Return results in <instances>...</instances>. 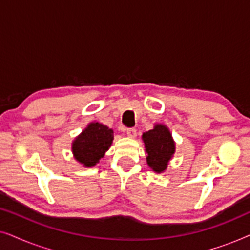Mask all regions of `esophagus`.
Listing matches in <instances>:
<instances>
[{"label": "esophagus", "mask_w": 250, "mask_h": 250, "mask_svg": "<svg viewBox=\"0 0 250 250\" xmlns=\"http://www.w3.org/2000/svg\"><path fill=\"white\" fill-rule=\"evenodd\" d=\"M126 134H127L128 138L135 139L136 138V129L135 128H127L126 129Z\"/></svg>", "instance_id": "esophagus-1"}]
</instances>
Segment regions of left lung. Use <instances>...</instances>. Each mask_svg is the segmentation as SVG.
Instances as JSON below:
<instances>
[{
  "instance_id": "obj_1",
  "label": "left lung",
  "mask_w": 250,
  "mask_h": 250,
  "mask_svg": "<svg viewBox=\"0 0 250 250\" xmlns=\"http://www.w3.org/2000/svg\"><path fill=\"white\" fill-rule=\"evenodd\" d=\"M146 153V164L155 173H164L175 153L174 141L169 128L164 124H155L152 129L142 134Z\"/></svg>"
}]
</instances>
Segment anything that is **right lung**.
I'll return each instance as SVG.
<instances>
[{"mask_svg":"<svg viewBox=\"0 0 250 250\" xmlns=\"http://www.w3.org/2000/svg\"><path fill=\"white\" fill-rule=\"evenodd\" d=\"M114 140V131L101 123L92 122L71 145L74 158L84 167L95 166L104 158Z\"/></svg>","mask_w":250,"mask_h":250,"instance_id":"obj_1","label":"right lung"}]
</instances>
